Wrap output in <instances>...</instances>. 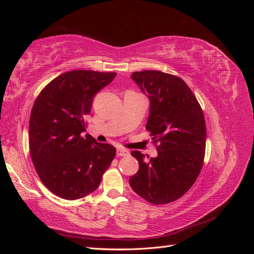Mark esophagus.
Listing matches in <instances>:
<instances>
[{
  "label": "esophagus",
  "instance_id": "34e87169",
  "mask_svg": "<svg viewBox=\"0 0 254 254\" xmlns=\"http://www.w3.org/2000/svg\"><path fill=\"white\" fill-rule=\"evenodd\" d=\"M117 155H118V157H127V156H129V151L124 148H118Z\"/></svg>",
  "mask_w": 254,
  "mask_h": 254
}]
</instances>
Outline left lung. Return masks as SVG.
Listing matches in <instances>:
<instances>
[{
	"label": "left lung",
	"mask_w": 254,
	"mask_h": 254,
	"mask_svg": "<svg viewBox=\"0 0 254 254\" xmlns=\"http://www.w3.org/2000/svg\"><path fill=\"white\" fill-rule=\"evenodd\" d=\"M131 78L148 94L146 129L152 143L159 144L158 157L148 161L139 150L131 152L140 166L129 184L146 201L170 203L186 194L201 172L206 137L203 111L180 77L161 71H141L132 73Z\"/></svg>",
	"instance_id": "obj_1"
}]
</instances>
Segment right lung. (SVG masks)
Wrapping results in <instances>:
<instances>
[{"label":"right lung","instance_id":"1","mask_svg":"<svg viewBox=\"0 0 254 254\" xmlns=\"http://www.w3.org/2000/svg\"><path fill=\"white\" fill-rule=\"evenodd\" d=\"M117 73L77 70L59 75L38 95L29 119L30 157L52 193L75 200L94 191L117 153L86 131L93 97Z\"/></svg>","mask_w":254,"mask_h":254}]
</instances>
